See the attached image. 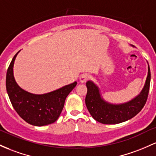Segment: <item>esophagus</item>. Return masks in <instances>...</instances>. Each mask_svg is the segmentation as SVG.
Wrapping results in <instances>:
<instances>
[{"label":"esophagus","instance_id":"1","mask_svg":"<svg viewBox=\"0 0 156 156\" xmlns=\"http://www.w3.org/2000/svg\"><path fill=\"white\" fill-rule=\"evenodd\" d=\"M90 75L87 74V73H83L80 76V81H81V83H85L90 78Z\"/></svg>","mask_w":156,"mask_h":156}]
</instances>
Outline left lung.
I'll use <instances>...</instances> for the list:
<instances>
[{"mask_svg":"<svg viewBox=\"0 0 156 156\" xmlns=\"http://www.w3.org/2000/svg\"><path fill=\"white\" fill-rule=\"evenodd\" d=\"M148 64V63H147ZM150 74H148L143 89L134 98L126 103L115 104L106 101L100 93L98 87L92 81L87 82V93L85 98L87 108L95 121L104 124H116L124 122L136 116L145 105L150 90Z\"/></svg>","mask_w":156,"mask_h":156,"instance_id":"obj_1","label":"left lung"}]
</instances>
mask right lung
<instances>
[{
	"instance_id": "right-lung-1",
	"label": "right lung",
	"mask_w": 156,
	"mask_h": 156,
	"mask_svg": "<svg viewBox=\"0 0 156 156\" xmlns=\"http://www.w3.org/2000/svg\"><path fill=\"white\" fill-rule=\"evenodd\" d=\"M19 52L13 57L6 73V87L10 101L20 117L30 124L41 126L52 124L58 119L66 98L77 82L41 95L26 91L18 86L13 74L15 60Z\"/></svg>"
}]
</instances>
